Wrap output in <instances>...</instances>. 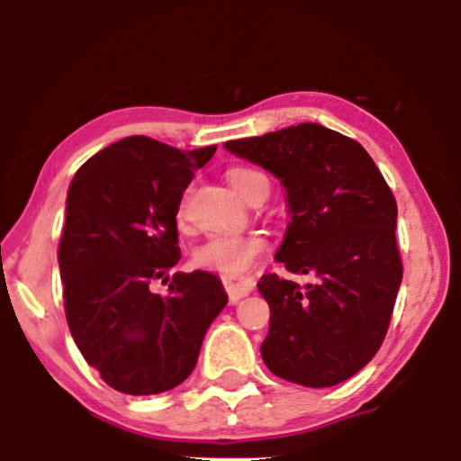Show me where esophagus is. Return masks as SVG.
<instances>
[{
	"label": "esophagus",
	"instance_id": "1",
	"mask_svg": "<svg viewBox=\"0 0 461 461\" xmlns=\"http://www.w3.org/2000/svg\"><path fill=\"white\" fill-rule=\"evenodd\" d=\"M223 285L230 301H238L247 297V294L256 288V282H253L251 277H245V275H225Z\"/></svg>",
	"mask_w": 461,
	"mask_h": 461
}]
</instances>
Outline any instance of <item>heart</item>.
Segmentation results:
<instances>
[{"label":"heart","mask_w":461,"mask_h":461,"mask_svg":"<svg viewBox=\"0 0 461 461\" xmlns=\"http://www.w3.org/2000/svg\"><path fill=\"white\" fill-rule=\"evenodd\" d=\"M231 188L240 194L242 199H249V194L253 193V188L258 184L267 182V177L262 173L253 171L247 167H236L227 173ZM188 214V201L184 197L179 201L177 216L179 219H186ZM268 251V238L258 231L251 234H216L210 236L208 240H203L194 249L193 262L199 268L205 271H216L223 275H240L247 273L249 268L256 267L260 262V258Z\"/></svg>","instance_id":"1"}]
</instances>
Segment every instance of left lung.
I'll return each mask as SVG.
<instances>
[{
	"label": "left lung",
	"mask_w": 461,
	"mask_h": 461,
	"mask_svg": "<svg viewBox=\"0 0 461 461\" xmlns=\"http://www.w3.org/2000/svg\"><path fill=\"white\" fill-rule=\"evenodd\" d=\"M225 147L282 179L293 216L275 258L316 275L305 288L275 273L258 282L271 308L264 364L308 388L347 382L382 347L403 279L393 190L357 140L319 123Z\"/></svg>",
	"instance_id": "left-lung-1"
}]
</instances>
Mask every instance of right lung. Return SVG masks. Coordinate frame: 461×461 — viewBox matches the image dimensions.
Listing matches in <instances>:
<instances>
[{
    "instance_id": "right-lung-1",
    "label": "right lung",
    "mask_w": 461,
    "mask_h": 461,
    "mask_svg": "<svg viewBox=\"0 0 461 461\" xmlns=\"http://www.w3.org/2000/svg\"><path fill=\"white\" fill-rule=\"evenodd\" d=\"M216 145L177 149L149 136L95 153L67 194L60 262L65 314L84 359L123 394H160L193 373L201 342L227 294L205 271L179 262L177 208Z\"/></svg>"
}]
</instances>
